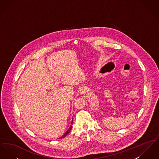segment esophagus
<instances>
[{"label": "esophagus", "mask_w": 159, "mask_h": 159, "mask_svg": "<svg viewBox=\"0 0 159 159\" xmlns=\"http://www.w3.org/2000/svg\"><path fill=\"white\" fill-rule=\"evenodd\" d=\"M84 89H82L80 90V93H84Z\"/></svg>", "instance_id": "34e87169"}]
</instances>
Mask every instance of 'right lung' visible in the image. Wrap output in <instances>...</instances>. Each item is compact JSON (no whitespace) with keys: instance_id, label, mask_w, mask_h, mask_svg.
Segmentation results:
<instances>
[{"instance_id":"add662e5","label":"right lung","mask_w":159,"mask_h":159,"mask_svg":"<svg viewBox=\"0 0 159 159\" xmlns=\"http://www.w3.org/2000/svg\"><path fill=\"white\" fill-rule=\"evenodd\" d=\"M72 124H73V120L71 121V125H72ZM71 128H72V126L71 125V126H70V127L68 130H67V132H66V133H65V134L62 136V137H61L60 138H64V137H66V136H67V135H68V134H69V132H70V130H71ZM59 139H60V138H59Z\"/></svg>"}]
</instances>
